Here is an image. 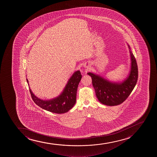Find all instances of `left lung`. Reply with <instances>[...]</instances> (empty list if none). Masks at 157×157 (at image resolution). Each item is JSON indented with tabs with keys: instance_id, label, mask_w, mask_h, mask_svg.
I'll list each match as a JSON object with an SVG mask.
<instances>
[{
	"instance_id": "left-lung-1",
	"label": "left lung",
	"mask_w": 157,
	"mask_h": 157,
	"mask_svg": "<svg viewBox=\"0 0 157 157\" xmlns=\"http://www.w3.org/2000/svg\"><path fill=\"white\" fill-rule=\"evenodd\" d=\"M127 45L129 49L131 67L128 76L124 81L112 82L98 75L87 73L92 77L93 86L99 101L105 105L114 106L123 103L130 95L137 82V63L130 46Z\"/></svg>"
}]
</instances>
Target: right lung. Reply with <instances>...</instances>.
<instances>
[{
    "instance_id": "obj_1",
    "label": "right lung",
    "mask_w": 157,
    "mask_h": 157,
    "mask_svg": "<svg viewBox=\"0 0 157 157\" xmlns=\"http://www.w3.org/2000/svg\"><path fill=\"white\" fill-rule=\"evenodd\" d=\"M82 75L80 71L74 72L68 80L61 93L57 97L49 100H43L36 97L29 87V91L33 101L44 110L52 113L62 114L71 110L76 104L78 86L81 80ZM28 84L29 82L27 79Z\"/></svg>"
}]
</instances>
